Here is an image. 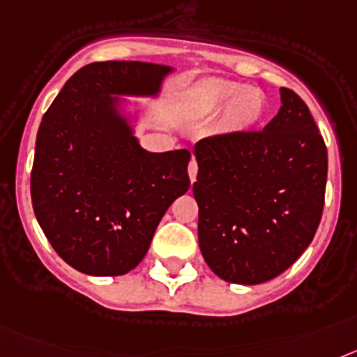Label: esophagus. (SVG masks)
Returning a JSON list of instances; mask_svg holds the SVG:
<instances>
[{
    "mask_svg": "<svg viewBox=\"0 0 357 357\" xmlns=\"http://www.w3.org/2000/svg\"><path fill=\"white\" fill-rule=\"evenodd\" d=\"M188 178H190V181L194 183L197 178V161L192 160L190 163H188Z\"/></svg>",
    "mask_w": 357,
    "mask_h": 357,
    "instance_id": "34e87169",
    "label": "esophagus"
}]
</instances>
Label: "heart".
<instances>
[{"label": "heart", "mask_w": 357, "mask_h": 357, "mask_svg": "<svg viewBox=\"0 0 357 357\" xmlns=\"http://www.w3.org/2000/svg\"><path fill=\"white\" fill-rule=\"evenodd\" d=\"M194 104L199 113L225 111L222 123L228 131H244L252 127L264 111V98L259 91L230 80H210L203 84L194 95Z\"/></svg>", "instance_id": "b5f03b06"}]
</instances>
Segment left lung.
<instances>
[{
    "label": "left lung",
    "mask_w": 357,
    "mask_h": 357,
    "mask_svg": "<svg viewBox=\"0 0 357 357\" xmlns=\"http://www.w3.org/2000/svg\"><path fill=\"white\" fill-rule=\"evenodd\" d=\"M282 107L262 131L203 138L194 147L199 248L217 277L262 284L311 244L327 185V147L311 111L280 88Z\"/></svg>",
    "instance_id": "left-lung-1"
}]
</instances>
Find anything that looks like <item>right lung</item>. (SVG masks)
Returning a JSON list of instances; mask_svg holds the SVG:
<instances>
[{
  "label": "right lung",
  "mask_w": 357,
  "mask_h": 357,
  "mask_svg": "<svg viewBox=\"0 0 357 357\" xmlns=\"http://www.w3.org/2000/svg\"><path fill=\"white\" fill-rule=\"evenodd\" d=\"M172 68L105 61L80 68L43 116L30 192L59 257L93 277L126 275L167 208L190 187L187 149L149 153L113 95L154 97Z\"/></svg>",
  "instance_id": "right-lung-1"
}]
</instances>
